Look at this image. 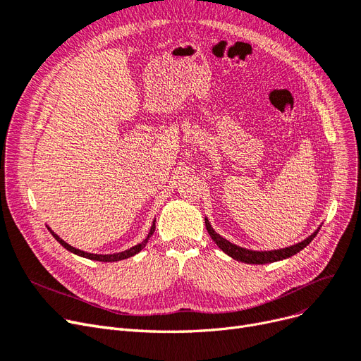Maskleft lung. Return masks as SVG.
<instances>
[{
	"mask_svg": "<svg viewBox=\"0 0 361 361\" xmlns=\"http://www.w3.org/2000/svg\"><path fill=\"white\" fill-rule=\"evenodd\" d=\"M205 226H207V231H208L212 241H214L220 247V250H223L226 252V255L231 256L232 259H235L238 262H244V263H250V264L272 263V262H278V260H283V259L295 256V255H298L300 250H303L306 245H308L315 238V235L318 233V231H317L310 238H306L305 241L291 245V247H287V248L271 250V251H252V250L238 247V245L229 243L228 239L221 238L219 233L214 232V229L211 228V224L207 219H205Z\"/></svg>",
	"mask_w": 361,
	"mask_h": 361,
	"instance_id": "left-lung-1",
	"label": "left lung"
}]
</instances>
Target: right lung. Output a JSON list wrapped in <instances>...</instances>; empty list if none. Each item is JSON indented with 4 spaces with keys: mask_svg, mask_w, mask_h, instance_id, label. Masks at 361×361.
<instances>
[{
    "mask_svg": "<svg viewBox=\"0 0 361 361\" xmlns=\"http://www.w3.org/2000/svg\"><path fill=\"white\" fill-rule=\"evenodd\" d=\"M154 229H156V223L153 221V226H152V229H150L149 236H147L141 244H138V245H135V247H132V248H129V250H126V251L116 252V255H90V252H86V251H82V250H77V248L71 247L70 244H66L65 241H62V239H61L56 233H53L51 231H50V233L53 235V238H55L56 241H58L63 248H66L68 251L74 252V255H77V256H82V257H86V259H90V260H98V262H118V260H123V259H128V257L135 256L137 252H140V251L145 247V244L149 243V239H150V236L153 235Z\"/></svg>",
    "mask_w": 361,
    "mask_h": 361,
    "instance_id": "1",
    "label": "right lung"
}]
</instances>
